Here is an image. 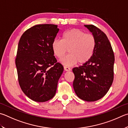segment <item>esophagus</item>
Segmentation results:
<instances>
[{
	"label": "esophagus",
	"mask_w": 128,
	"mask_h": 128,
	"mask_svg": "<svg viewBox=\"0 0 128 128\" xmlns=\"http://www.w3.org/2000/svg\"><path fill=\"white\" fill-rule=\"evenodd\" d=\"M64 69L66 71H70V70H71V69H70V68H69V67L66 66H64Z\"/></svg>",
	"instance_id": "1"
}]
</instances>
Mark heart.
I'll return each mask as SVG.
<instances>
[{
  "label": "heart",
  "instance_id": "1",
  "mask_svg": "<svg viewBox=\"0 0 128 128\" xmlns=\"http://www.w3.org/2000/svg\"><path fill=\"white\" fill-rule=\"evenodd\" d=\"M96 41L92 34H86L78 29H72L62 34V40L52 41L53 54L58 59H62L69 50V54L61 62L65 66H72L77 63L87 62L94 54Z\"/></svg>",
  "mask_w": 128,
  "mask_h": 128
}]
</instances>
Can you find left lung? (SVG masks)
Instances as JSON below:
<instances>
[{
	"label": "left lung",
	"instance_id": "8db88e82",
	"mask_svg": "<svg viewBox=\"0 0 128 128\" xmlns=\"http://www.w3.org/2000/svg\"><path fill=\"white\" fill-rule=\"evenodd\" d=\"M96 39V48L91 59L82 66L73 69V86L79 98L96 101L105 95L114 80L115 57L108 37L94 25H84Z\"/></svg>",
	"mask_w": 128,
	"mask_h": 128
}]
</instances>
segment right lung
<instances>
[{"instance_id":"obj_1","label":"right lung","mask_w":128,"mask_h":128,"mask_svg":"<svg viewBox=\"0 0 128 128\" xmlns=\"http://www.w3.org/2000/svg\"><path fill=\"white\" fill-rule=\"evenodd\" d=\"M59 31L58 26H34L26 31L18 45L16 66L20 88L32 100L44 102L56 94L63 72L57 62L52 45Z\"/></svg>"}]
</instances>
